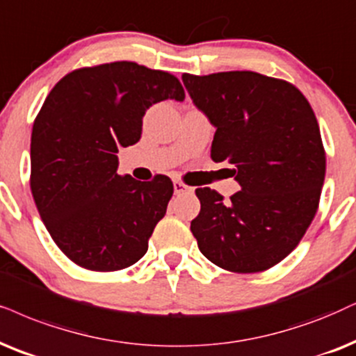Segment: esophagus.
<instances>
[{
	"mask_svg": "<svg viewBox=\"0 0 356 356\" xmlns=\"http://www.w3.org/2000/svg\"><path fill=\"white\" fill-rule=\"evenodd\" d=\"M193 192V187L191 186H186V184L181 182V181H174V193H192Z\"/></svg>",
	"mask_w": 356,
	"mask_h": 356,
	"instance_id": "esophagus-1",
	"label": "esophagus"
}]
</instances>
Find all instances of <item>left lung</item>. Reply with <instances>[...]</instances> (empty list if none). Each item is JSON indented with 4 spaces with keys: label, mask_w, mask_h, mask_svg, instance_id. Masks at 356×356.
<instances>
[{
    "label": "left lung",
    "mask_w": 356,
    "mask_h": 356,
    "mask_svg": "<svg viewBox=\"0 0 356 356\" xmlns=\"http://www.w3.org/2000/svg\"><path fill=\"white\" fill-rule=\"evenodd\" d=\"M182 82L217 129L211 159L235 165L241 187L228 204L197 188L199 250L227 271H266L299 245L321 200L325 151L312 106L292 83L258 72L184 74Z\"/></svg>",
    "instance_id": "1"
}]
</instances>
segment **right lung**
<instances>
[{
  "label": "right lung",
  "mask_w": 356,
  "mask_h": 356,
  "mask_svg": "<svg viewBox=\"0 0 356 356\" xmlns=\"http://www.w3.org/2000/svg\"><path fill=\"white\" fill-rule=\"evenodd\" d=\"M182 102L181 82L136 62L67 74L51 90L31 136V191L67 258L90 271H118L146 254L174 186L165 175H118L120 147L136 145L154 103Z\"/></svg>",
  "instance_id": "right-lung-1"
}]
</instances>
